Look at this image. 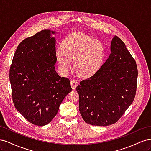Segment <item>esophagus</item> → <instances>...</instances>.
I'll return each instance as SVG.
<instances>
[{
	"label": "esophagus",
	"mask_w": 151,
	"mask_h": 151,
	"mask_svg": "<svg viewBox=\"0 0 151 151\" xmlns=\"http://www.w3.org/2000/svg\"><path fill=\"white\" fill-rule=\"evenodd\" d=\"M70 84H71V87L73 90L76 89V87L79 85V83L78 81H77V80L76 79H72L71 81H70Z\"/></svg>",
	"instance_id": "esophagus-1"
}]
</instances>
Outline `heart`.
Segmentation results:
<instances>
[{
  "mask_svg": "<svg viewBox=\"0 0 151 151\" xmlns=\"http://www.w3.org/2000/svg\"><path fill=\"white\" fill-rule=\"evenodd\" d=\"M106 52L103 43L82 33H72L61 43L56 52L58 67L67 73L71 67L70 60L77 74L84 78L94 75L101 67Z\"/></svg>",
  "mask_w": 151,
  "mask_h": 151,
  "instance_id": "b5f03b06",
  "label": "heart"
}]
</instances>
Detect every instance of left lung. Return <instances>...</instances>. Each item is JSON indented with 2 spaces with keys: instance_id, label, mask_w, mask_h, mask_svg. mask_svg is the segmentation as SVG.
Returning a JSON list of instances; mask_svg holds the SVG:
<instances>
[{
  "instance_id": "obj_1",
  "label": "left lung",
  "mask_w": 151,
  "mask_h": 151,
  "mask_svg": "<svg viewBox=\"0 0 151 151\" xmlns=\"http://www.w3.org/2000/svg\"><path fill=\"white\" fill-rule=\"evenodd\" d=\"M110 49L100 69L76 88L81 115L92 125L116 123L135 96L138 70L135 60L117 36L113 38Z\"/></svg>"
}]
</instances>
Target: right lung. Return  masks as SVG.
<instances>
[{
    "label": "right lung",
    "mask_w": 151,
    "mask_h": 151,
    "mask_svg": "<svg viewBox=\"0 0 151 151\" xmlns=\"http://www.w3.org/2000/svg\"><path fill=\"white\" fill-rule=\"evenodd\" d=\"M56 32L44 29L20 43L14 55L9 79L17 110L32 124L44 126L57 114L72 91L68 79L55 69Z\"/></svg>",
    "instance_id": "1"
}]
</instances>
